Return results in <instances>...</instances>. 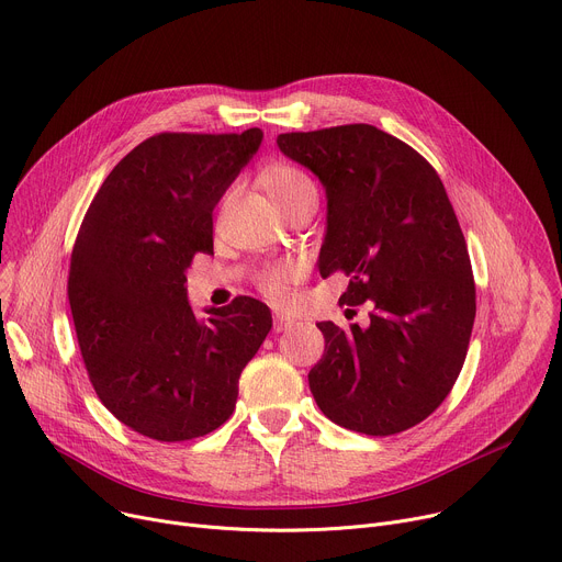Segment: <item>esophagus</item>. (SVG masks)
I'll return each instance as SVG.
<instances>
[{"label":"esophagus","mask_w":562,"mask_h":562,"mask_svg":"<svg viewBox=\"0 0 562 562\" xmlns=\"http://www.w3.org/2000/svg\"><path fill=\"white\" fill-rule=\"evenodd\" d=\"M294 326V319H290V317H285V315H274V333H283V330H288V328H292Z\"/></svg>","instance_id":"esophagus-1"}]
</instances>
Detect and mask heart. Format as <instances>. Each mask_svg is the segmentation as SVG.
<instances>
[{
    "label": "heart",
    "mask_w": 562,
    "mask_h": 562,
    "mask_svg": "<svg viewBox=\"0 0 562 562\" xmlns=\"http://www.w3.org/2000/svg\"><path fill=\"white\" fill-rule=\"evenodd\" d=\"M261 182L283 213H288L301 204L319 200L317 184L311 180V176H306L304 170L296 166H290V164L268 166L261 172ZM294 277H296V268L292 263H281L258 277V285H261L263 294L270 296L272 301H285L288 285Z\"/></svg>",
    "instance_id": "b5f03b06"
}]
</instances>
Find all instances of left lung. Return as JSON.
<instances>
[{
    "label": "left lung",
    "mask_w": 562,
    "mask_h": 562,
    "mask_svg": "<svg viewBox=\"0 0 562 562\" xmlns=\"http://www.w3.org/2000/svg\"><path fill=\"white\" fill-rule=\"evenodd\" d=\"M277 144L326 189L319 274L349 277L339 306H371L367 328L317 324L326 347L311 392L341 427L398 435L450 394L477 311L443 182L412 146L369 123L285 133Z\"/></svg>",
    "instance_id": "8db88e82"
}]
</instances>
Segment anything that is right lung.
Returning <instances> with one entry per match:
<instances>
[{"label":"right lung","mask_w":562,"mask_h":562,"mask_svg":"<svg viewBox=\"0 0 562 562\" xmlns=\"http://www.w3.org/2000/svg\"><path fill=\"white\" fill-rule=\"evenodd\" d=\"M263 142L161 133L127 153L85 213L67 294L101 403L155 441H189L234 412L238 378L272 328L266 304L236 296L195 317L187 270L213 254V209Z\"/></svg>","instance_id":"1"}]
</instances>
